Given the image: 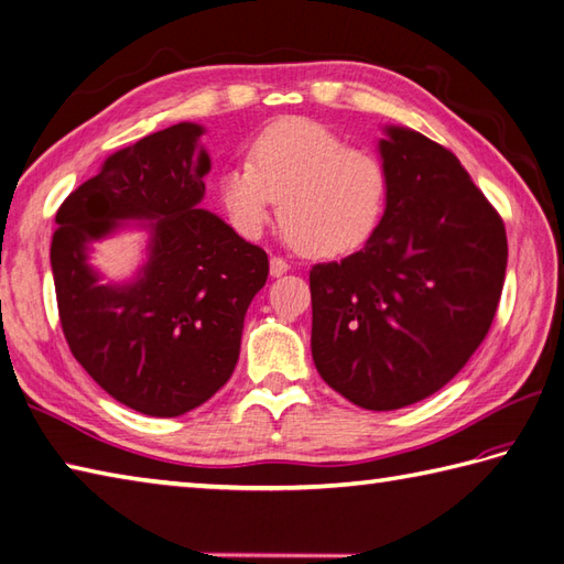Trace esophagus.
Here are the masks:
<instances>
[{
  "mask_svg": "<svg viewBox=\"0 0 564 564\" xmlns=\"http://www.w3.org/2000/svg\"><path fill=\"white\" fill-rule=\"evenodd\" d=\"M269 269H271V275H273V279H279V275H283V273L289 271L291 267H289V261H285L283 257H271Z\"/></svg>",
  "mask_w": 564,
  "mask_h": 564,
  "instance_id": "esophagus-1",
  "label": "esophagus"
}]
</instances>
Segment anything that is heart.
Instances as JSON below:
<instances>
[{"instance_id": "heart-1", "label": "heart", "mask_w": 564, "mask_h": 564, "mask_svg": "<svg viewBox=\"0 0 564 564\" xmlns=\"http://www.w3.org/2000/svg\"><path fill=\"white\" fill-rule=\"evenodd\" d=\"M220 208L239 235L257 237L279 200L289 242L307 257L334 259L361 249L386 215L390 178L376 152L310 118H283L251 142L247 166L215 182Z\"/></svg>"}]
</instances>
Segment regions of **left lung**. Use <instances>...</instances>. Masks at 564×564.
<instances>
[{"instance_id": "obj_1", "label": "left lung", "mask_w": 564, "mask_h": 564, "mask_svg": "<svg viewBox=\"0 0 564 564\" xmlns=\"http://www.w3.org/2000/svg\"><path fill=\"white\" fill-rule=\"evenodd\" d=\"M386 133L390 191L376 235L310 271L313 361L373 412L429 398L470 361L507 271L505 223L458 158L410 128Z\"/></svg>"}]
</instances>
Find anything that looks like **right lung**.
<instances>
[{
	"mask_svg": "<svg viewBox=\"0 0 564 564\" xmlns=\"http://www.w3.org/2000/svg\"><path fill=\"white\" fill-rule=\"evenodd\" d=\"M203 128L176 123L113 152L63 200L51 263L72 356L130 410L178 416L210 400L239 358L245 315L269 257L198 208L210 158ZM121 219H150L151 259L135 282L98 283L91 241Z\"/></svg>",
	"mask_w": 564,
	"mask_h": 564,
	"instance_id": "obj_1",
	"label": "right lung"
}]
</instances>
